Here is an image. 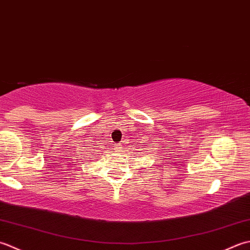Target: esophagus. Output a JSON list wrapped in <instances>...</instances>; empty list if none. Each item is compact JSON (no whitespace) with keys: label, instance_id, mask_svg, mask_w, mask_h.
<instances>
[{"label":"esophagus","instance_id":"1","mask_svg":"<svg viewBox=\"0 0 250 250\" xmlns=\"http://www.w3.org/2000/svg\"><path fill=\"white\" fill-rule=\"evenodd\" d=\"M115 150H116V151H119V150H120V146H115Z\"/></svg>","mask_w":250,"mask_h":250}]
</instances>
